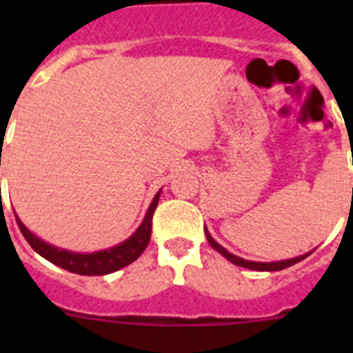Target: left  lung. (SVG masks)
<instances>
[{
	"mask_svg": "<svg viewBox=\"0 0 353 353\" xmlns=\"http://www.w3.org/2000/svg\"><path fill=\"white\" fill-rule=\"evenodd\" d=\"M205 236H207L210 247L220 252L221 256H225L227 260L234 263V265H240V268H245V269H252V271H280V269L290 268V265H293V263L301 262V260H304L306 256H310V252H306V254H301V256L288 258V260H280V262H252V260H243V258L236 256V254L227 251L225 247H221L220 243L210 236V232L207 231V229H205Z\"/></svg>",
	"mask_w": 353,
	"mask_h": 353,
	"instance_id": "left-lung-1",
	"label": "left lung"
}]
</instances>
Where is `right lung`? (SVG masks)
Returning <instances> with one entry per match:
<instances>
[{
    "mask_svg": "<svg viewBox=\"0 0 353 353\" xmlns=\"http://www.w3.org/2000/svg\"><path fill=\"white\" fill-rule=\"evenodd\" d=\"M161 190L154 196L152 203H150L148 210H146V216H144L143 223L137 227V231L133 232L128 240L121 241L119 245H113L110 249H102V251L95 252H73L68 251V249H60V247H54L51 243H47L41 238H38L36 234L27 229V227L21 223V220L16 216V221H18V227L21 234L25 236V240L29 241V245L34 249L40 256H43L46 260H49L51 263L58 265V268L65 269V271H71V273L77 274H85V276H95V274H108L113 273V271H119V269L126 268L128 263L135 262L143 251L148 247L150 234H152V216H154V210L159 203Z\"/></svg>",
    "mask_w": 353,
    "mask_h": 353,
    "instance_id": "right-lung-1",
    "label": "right lung"
}]
</instances>
